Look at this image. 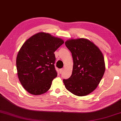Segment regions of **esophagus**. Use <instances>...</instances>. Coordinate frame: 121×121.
I'll return each mask as SVG.
<instances>
[{
    "label": "esophagus",
    "mask_w": 121,
    "mask_h": 121,
    "mask_svg": "<svg viewBox=\"0 0 121 121\" xmlns=\"http://www.w3.org/2000/svg\"><path fill=\"white\" fill-rule=\"evenodd\" d=\"M63 71H64V69H63V68H62V69H61L60 70V73H62Z\"/></svg>",
    "instance_id": "esophagus-1"
}]
</instances>
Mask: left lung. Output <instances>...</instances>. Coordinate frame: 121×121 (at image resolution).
Segmentation results:
<instances>
[{
    "instance_id": "obj_1",
    "label": "left lung",
    "mask_w": 121,
    "mask_h": 121,
    "mask_svg": "<svg viewBox=\"0 0 121 121\" xmlns=\"http://www.w3.org/2000/svg\"><path fill=\"white\" fill-rule=\"evenodd\" d=\"M72 53L73 66L71 76L63 82L74 95L83 96L95 90L104 75V56L97 47L85 39H71L65 42Z\"/></svg>"
}]
</instances>
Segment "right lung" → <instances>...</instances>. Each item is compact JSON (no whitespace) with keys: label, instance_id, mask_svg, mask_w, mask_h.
I'll use <instances>...</instances> for the list:
<instances>
[{"label":"right lung","instance_id":"obj_1","mask_svg":"<svg viewBox=\"0 0 121 121\" xmlns=\"http://www.w3.org/2000/svg\"><path fill=\"white\" fill-rule=\"evenodd\" d=\"M62 39L39 33L23 44L17 54V74L22 86L34 95L45 93L57 76L54 52L63 44Z\"/></svg>","mask_w":121,"mask_h":121}]
</instances>
